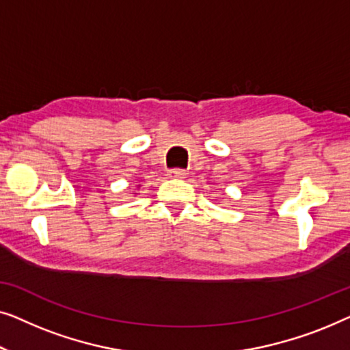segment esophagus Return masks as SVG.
I'll list each match as a JSON object with an SVG mask.
<instances>
[{
    "instance_id": "34e87169",
    "label": "esophagus",
    "mask_w": 350,
    "mask_h": 350,
    "mask_svg": "<svg viewBox=\"0 0 350 350\" xmlns=\"http://www.w3.org/2000/svg\"><path fill=\"white\" fill-rule=\"evenodd\" d=\"M187 173L184 170H171L170 171V177H174V179H184Z\"/></svg>"
}]
</instances>
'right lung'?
I'll list each match as a JSON object with an SVG mask.
<instances>
[{
    "mask_svg": "<svg viewBox=\"0 0 350 350\" xmlns=\"http://www.w3.org/2000/svg\"><path fill=\"white\" fill-rule=\"evenodd\" d=\"M137 189H139V187H137Z\"/></svg>",
    "mask_w": 350,
    "mask_h": 350,
    "instance_id": "1",
    "label": "right lung"
}]
</instances>
